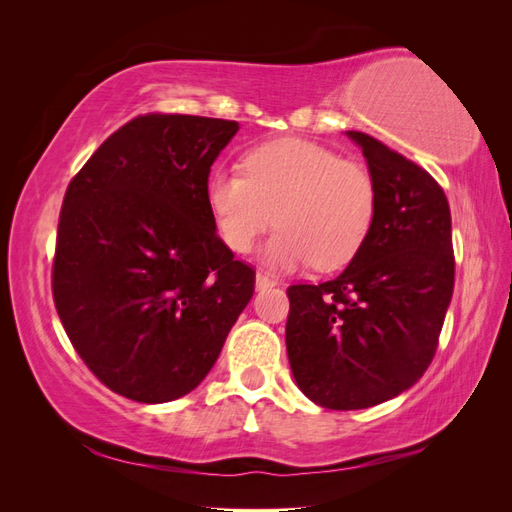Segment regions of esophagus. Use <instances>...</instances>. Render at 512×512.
<instances>
[{"label": "esophagus", "mask_w": 512, "mask_h": 512, "mask_svg": "<svg viewBox=\"0 0 512 512\" xmlns=\"http://www.w3.org/2000/svg\"><path fill=\"white\" fill-rule=\"evenodd\" d=\"M275 284H277V282L273 280L271 275H267L265 271H258V273H256V288H258V290L271 288V286H275Z\"/></svg>", "instance_id": "1"}]
</instances>
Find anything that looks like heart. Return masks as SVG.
Listing matches in <instances>:
<instances>
[{"label": "heart", "instance_id": "1", "mask_svg": "<svg viewBox=\"0 0 512 512\" xmlns=\"http://www.w3.org/2000/svg\"><path fill=\"white\" fill-rule=\"evenodd\" d=\"M241 173H215L207 205L220 239L247 254L277 224L265 258L275 269L314 262L320 271L346 267L361 252L376 218L369 170L303 138L250 149Z\"/></svg>", "mask_w": 512, "mask_h": 512}]
</instances>
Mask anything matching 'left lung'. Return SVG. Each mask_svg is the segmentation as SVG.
I'll return each mask as SVG.
<instances>
[{
  "label": "left lung",
  "instance_id": "left-lung-1",
  "mask_svg": "<svg viewBox=\"0 0 512 512\" xmlns=\"http://www.w3.org/2000/svg\"><path fill=\"white\" fill-rule=\"evenodd\" d=\"M346 134L376 183L374 226L342 275L286 290L292 376L329 410L369 408L410 389L436 354L455 286L440 183L378 138Z\"/></svg>",
  "mask_w": 512,
  "mask_h": 512
}]
</instances>
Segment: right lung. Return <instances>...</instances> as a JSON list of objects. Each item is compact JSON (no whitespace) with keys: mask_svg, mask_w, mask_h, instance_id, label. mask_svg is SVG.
Wrapping results in <instances>:
<instances>
[{"mask_svg":"<svg viewBox=\"0 0 512 512\" xmlns=\"http://www.w3.org/2000/svg\"><path fill=\"white\" fill-rule=\"evenodd\" d=\"M239 123L138 115L68 185L53 301L104 386L141 404L194 391L254 294L207 205L209 170Z\"/></svg>","mask_w":512,"mask_h":512,"instance_id":"add662e5","label":"right lung"}]
</instances>
